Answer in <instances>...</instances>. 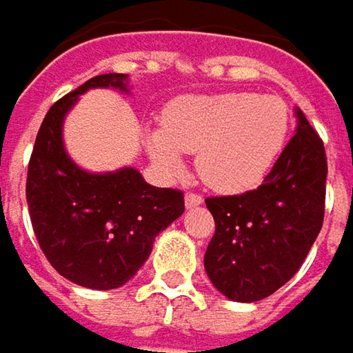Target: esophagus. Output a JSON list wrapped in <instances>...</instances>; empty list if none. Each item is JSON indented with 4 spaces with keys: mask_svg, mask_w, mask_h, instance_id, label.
I'll use <instances>...</instances> for the list:
<instances>
[{
    "mask_svg": "<svg viewBox=\"0 0 353 353\" xmlns=\"http://www.w3.org/2000/svg\"><path fill=\"white\" fill-rule=\"evenodd\" d=\"M203 203V197L197 195V193H187L185 195V205H187V209H193V207H197Z\"/></svg>",
    "mask_w": 353,
    "mask_h": 353,
    "instance_id": "obj_1",
    "label": "esophagus"
}]
</instances>
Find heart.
<instances>
[{"mask_svg":"<svg viewBox=\"0 0 353 353\" xmlns=\"http://www.w3.org/2000/svg\"><path fill=\"white\" fill-rule=\"evenodd\" d=\"M290 128L288 105L276 95L232 91L179 97L164 128H146L148 154L170 174L183 154H195L199 179L217 193H242L270 172Z\"/></svg>","mask_w":353,"mask_h":353,"instance_id":"b5f03b06","label":"heart"}]
</instances>
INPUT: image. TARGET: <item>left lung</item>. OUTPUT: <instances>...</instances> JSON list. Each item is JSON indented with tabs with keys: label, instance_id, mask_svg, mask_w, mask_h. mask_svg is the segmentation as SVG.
I'll use <instances>...</instances> for the list:
<instances>
[{
	"label": "left lung",
	"instance_id": "8db88e82",
	"mask_svg": "<svg viewBox=\"0 0 353 353\" xmlns=\"http://www.w3.org/2000/svg\"><path fill=\"white\" fill-rule=\"evenodd\" d=\"M262 185L230 197L205 199L215 234L205 252L213 287L238 303L270 296L296 274L325 213L327 158L305 113Z\"/></svg>",
	"mask_w": 353,
	"mask_h": 353
}]
</instances>
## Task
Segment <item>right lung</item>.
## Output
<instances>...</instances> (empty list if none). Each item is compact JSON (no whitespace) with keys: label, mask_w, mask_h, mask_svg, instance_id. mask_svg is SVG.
I'll list each match as a JSON object with an SVG mask.
<instances>
[{"label":"right lung","mask_w":353,"mask_h":353,"mask_svg":"<svg viewBox=\"0 0 353 353\" xmlns=\"http://www.w3.org/2000/svg\"><path fill=\"white\" fill-rule=\"evenodd\" d=\"M97 87L128 91V74H97L48 110L28 164L26 199L52 268L79 287L110 290L142 268L156 236L183 215L185 199L176 189L148 185L132 166L89 172L66 154V113Z\"/></svg>","instance_id":"right-lung-1"}]
</instances>
